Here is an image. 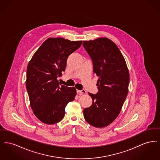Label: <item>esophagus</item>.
<instances>
[{
  "mask_svg": "<svg viewBox=\"0 0 160 160\" xmlns=\"http://www.w3.org/2000/svg\"><path fill=\"white\" fill-rule=\"evenodd\" d=\"M77 93L78 94H83L86 93V91H85V89H82V90H77Z\"/></svg>",
  "mask_w": 160,
  "mask_h": 160,
  "instance_id": "esophagus-1",
  "label": "esophagus"
}]
</instances>
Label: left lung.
I'll return each instance as SVG.
<instances>
[{"label": "left lung", "mask_w": 160, "mask_h": 160, "mask_svg": "<svg viewBox=\"0 0 160 160\" xmlns=\"http://www.w3.org/2000/svg\"><path fill=\"white\" fill-rule=\"evenodd\" d=\"M83 46L98 77V91L96 94L89 93L92 104L84 109V118L95 128H104L113 122L121 111L128 93L129 70L121 51L110 39L84 41Z\"/></svg>", "instance_id": "obj_1"}]
</instances>
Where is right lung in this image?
Instances as JSON below:
<instances>
[{"label":"right lung","instance_id":"1","mask_svg":"<svg viewBox=\"0 0 160 160\" xmlns=\"http://www.w3.org/2000/svg\"><path fill=\"white\" fill-rule=\"evenodd\" d=\"M82 41L49 38L39 47L29 62L26 87L30 106L42 122H60L67 104L74 100V87L60 85L57 78L65 71L68 56L81 47Z\"/></svg>","mask_w":160,"mask_h":160}]
</instances>
